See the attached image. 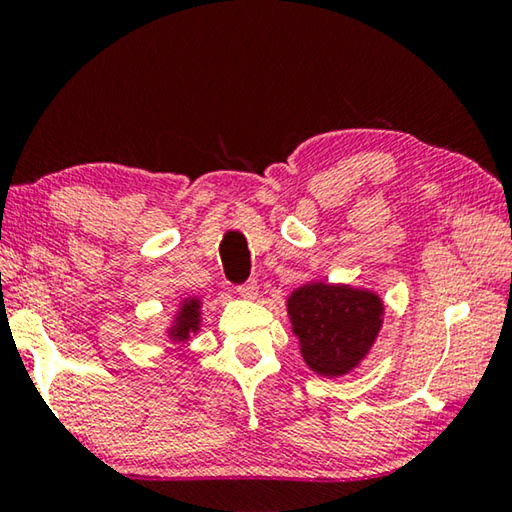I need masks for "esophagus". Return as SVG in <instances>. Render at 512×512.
<instances>
[{
    "label": "esophagus",
    "instance_id": "1",
    "mask_svg": "<svg viewBox=\"0 0 512 512\" xmlns=\"http://www.w3.org/2000/svg\"><path fill=\"white\" fill-rule=\"evenodd\" d=\"M237 291H239V296H244L248 300H255L257 293H259V284H257V280H248L244 284H239Z\"/></svg>",
    "mask_w": 512,
    "mask_h": 512
}]
</instances>
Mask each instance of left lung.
Masks as SVG:
<instances>
[{
    "mask_svg": "<svg viewBox=\"0 0 512 512\" xmlns=\"http://www.w3.org/2000/svg\"><path fill=\"white\" fill-rule=\"evenodd\" d=\"M287 309L302 359L323 377H341L357 368L384 316V302L375 293L325 282L293 291Z\"/></svg>",
    "mask_w": 512,
    "mask_h": 512,
    "instance_id": "8db88e82",
    "label": "left lung"
}]
</instances>
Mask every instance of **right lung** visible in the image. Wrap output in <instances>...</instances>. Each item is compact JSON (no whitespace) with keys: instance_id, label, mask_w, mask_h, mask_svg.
<instances>
[{"instance_id":"add662e5","label":"right lung","mask_w":512,"mask_h":512,"mask_svg":"<svg viewBox=\"0 0 512 512\" xmlns=\"http://www.w3.org/2000/svg\"><path fill=\"white\" fill-rule=\"evenodd\" d=\"M201 327V300L187 298L176 316V323L171 325L169 336L173 341H187L189 334L198 332Z\"/></svg>"}]
</instances>
